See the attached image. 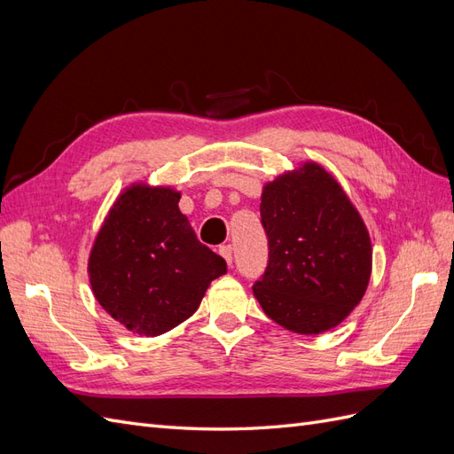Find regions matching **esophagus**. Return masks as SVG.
<instances>
[{
    "mask_svg": "<svg viewBox=\"0 0 454 454\" xmlns=\"http://www.w3.org/2000/svg\"><path fill=\"white\" fill-rule=\"evenodd\" d=\"M219 255H222L225 261H227V265H231L232 263V246L231 244H225V246H219Z\"/></svg>",
    "mask_w": 454,
    "mask_h": 454,
    "instance_id": "1",
    "label": "esophagus"
}]
</instances>
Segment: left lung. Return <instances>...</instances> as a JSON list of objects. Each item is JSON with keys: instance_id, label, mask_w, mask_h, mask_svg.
Wrapping results in <instances>:
<instances>
[{"instance_id": "left-lung-1", "label": "left lung", "mask_w": 454, "mask_h": 454, "mask_svg": "<svg viewBox=\"0 0 454 454\" xmlns=\"http://www.w3.org/2000/svg\"><path fill=\"white\" fill-rule=\"evenodd\" d=\"M269 265L254 295L270 320L299 335L337 327L365 295L369 231L322 164L303 160L261 191Z\"/></svg>"}]
</instances>
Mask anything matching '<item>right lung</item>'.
Returning a JSON list of instances; mask_svg holds the SVG:
<instances>
[{
	"label": "right lung",
	"mask_w": 454,
	"mask_h": 454,
	"mask_svg": "<svg viewBox=\"0 0 454 454\" xmlns=\"http://www.w3.org/2000/svg\"><path fill=\"white\" fill-rule=\"evenodd\" d=\"M182 191L134 182L121 191L89 254V282L100 307L127 332L157 337L199 309L225 259L197 240L180 212Z\"/></svg>",
	"instance_id": "add662e5"
}]
</instances>
